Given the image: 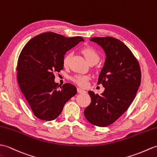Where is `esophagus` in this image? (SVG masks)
Wrapping results in <instances>:
<instances>
[{
  "mask_svg": "<svg viewBox=\"0 0 157 157\" xmlns=\"http://www.w3.org/2000/svg\"><path fill=\"white\" fill-rule=\"evenodd\" d=\"M77 90H78V93H86V91L83 90H82L81 88H79V87H78Z\"/></svg>",
  "mask_w": 157,
  "mask_h": 157,
  "instance_id": "esophagus-1",
  "label": "esophagus"
}]
</instances>
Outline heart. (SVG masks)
I'll use <instances>...</instances> for the list:
<instances>
[{"label": "heart", "instance_id": "obj_1", "mask_svg": "<svg viewBox=\"0 0 157 157\" xmlns=\"http://www.w3.org/2000/svg\"><path fill=\"white\" fill-rule=\"evenodd\" d=\"M82 53L89 63H93L96 64L100 60V55L95 49L91 48V47H85L82 50ZM71 56L72 53H68L64 56L63 59V65L65 67H68ZM90 79V76L85 75H76L71 78L73 82L82 87L87 86V82Z\"/></svg>", "mask_w": 157, "mask_h": 157}]
</instances>
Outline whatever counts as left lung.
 <instances>
[{
  "label": "left lung",
  "mask_w": 157,
  "mask_h": 157,
  "mask_svg": "<svg viewBox=\"0 0 157 157\" xmlns=\"http://www.w3.org/2000/svg\"><path fill=\"white\" fill-rule=\"evenodd\" d=\"M90 40L102 47L106 55L98 82L105 90L101 95L89 91L91 103L84 115L92 124L105 127L128 110L140 85L141 71L136 58L120 40L112 37Z\"/></svg>",
  "instance_id": "left-lung-1"
}]
</instances>
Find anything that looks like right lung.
Instances as JSON below:
<instances>
[{"label":"right lung","mask_w":157,"mask_h":157,"mask_svg":"<svg viewBox=\"0 0 157 157\" xmlns=\"http://www.w3.org/2000/svg\"><path fill=\"white\" fill-rule=\"evenodd\" d=\"M80 41H84L82 37L68 38L45 32L32 38L22 49L17 61V81L37 118L56 119L65 104L77 93L76 87L71 83L58 86L54 74L63 69L65 52Z\"/></svg>","instance_id":"add662e5"}]
</instances>
